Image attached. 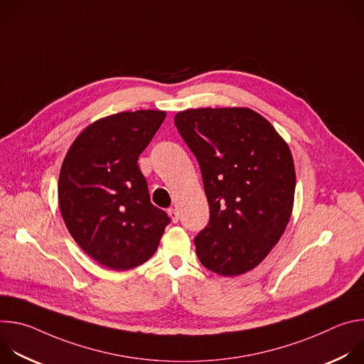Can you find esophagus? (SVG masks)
<instances>
[{"label": "esophagus", "mask_w": 364, "mask_h": 364, "mask_svg": "<svg viewBox=\"0 0 364 364\" xmlns=\"http://www.w3.org/2000/svg\"><path fill=\"white\" fill-rule=\"evenodd\" d=\"M168 215H170V218H171V220L174 222V223H177L178 222V219H180V216H178V212L176 210V209H168Z\"/></svg>", "instance_id": "1"}]
</instances>
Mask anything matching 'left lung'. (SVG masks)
<instances>
[{"mask_svg": "<svg viewBox=\"0 0 364 364\" xmlns=\"http://www.w3.org/2000/svg\"><path fill=\"white\" fill-rule=\"evenodd\" d=\"M176 127L198 161L210 218L194 237L203 267L223 277L261 264L294 205L295 168L275 128L247 108L178 112Z\"/></svg>", "mask_w": 364, "mask_h": 364, "instance_id": "8db88e82", "label": "left lung"}]
</instances>
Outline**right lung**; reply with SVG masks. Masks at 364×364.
Instances as JSON below:
<instances>
[{
  "label": "right lung",
  "instance_id": "add662e5",
  "mask_svg": "<svg viewBox=\"0 0 364 364\" xmlns=\"http://www.w3.org/2000/svg\"><path fill=\"white\" fill-rule=\"evenodd\" d=\"M166 112L135 111L103 118L72 144L59 177V205L76 243L100 265L127 271L157 250L168 215L149 200L139 154Z\"/></svg>",
  "mask_w": 364,
  "mask_h": 364
}]
</instances>
